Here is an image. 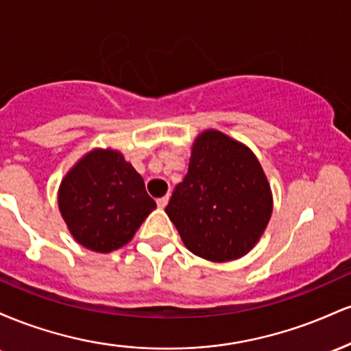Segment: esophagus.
Segmentation results:
<instances>
[{"instance_id":"34e87169","label":"esophagus","mask_w":351,"mask_h":351,"mask_svg":"<svg viewBox=\"0 0 351 351\" xmlns=\"http://www.w3.org/2000/svg\"><path fill=\"white\" fill-rule=\"evenodd\" d=\"M168 199H170V196H168V195H165V196H162V198L156 199V204H158V208H165V206H167Z\"/></svg>"}]
</instances>
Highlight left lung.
Segmentation results:
<instances>
[{
	"label": "left lung",
	"mask_w": 351,
	"mask_h": 351,
	"mask_svg": "<svg viewBox=\"0 0 351 351\" xmlns=\"http://www.w3.org/2000/svg\"><path fill=\"white\" fill-rule=\"evenodd\" d=\"M165 211L193 254L215 263L239 259L271 219V186L247 147L208 130L193 145L186 176Z\"/></svg>",
	"instance_id": "8db88e82"
}]
</instances>
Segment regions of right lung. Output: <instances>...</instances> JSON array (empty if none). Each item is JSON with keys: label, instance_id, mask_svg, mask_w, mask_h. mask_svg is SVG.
<instances>
[{"label": "right lung", "instance_id": "obj_1", "mask_svg": "<svg viewBox=\"0 0 351 351\" xmlns=\"http://www.w3.org/2000/svg\"><path fill=\"white\" fill-rule=\"evenodd\" d=\"M155 208L142 176L114 150L88 153L59 188V209L67 228L79 244L95 252L127 244Z\"/></svg>", "mask_w": 351, "mask_h": 351}]
</instances>
